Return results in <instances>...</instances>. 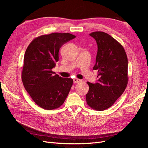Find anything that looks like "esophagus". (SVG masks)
Returning <instances> with one entry per match:
<instances>
[{
  "instance_id": "obj_1",
  "label": "esophagus",
  "mask_w": 148,
  "mask_h": 148,
  "mask_svg": "<svg viewBox=\"0 0 148 148\" xmlns=\"http://www.w3.org/2000/svg\"><path fill=\"white\" fill-rule=\"evenodd\" d=\"M82 80L79 79H78V78H74L73 79V83H79V82H81Z\"/></svg>"
}]
</instances>
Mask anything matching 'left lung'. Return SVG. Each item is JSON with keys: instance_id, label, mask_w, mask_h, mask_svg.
<instances>
[{"instance_id": "1", "label": "left lung", "mask_w": 148, "mask_h": 148, "mask_svg": "<svg viewBox=\"0 0 148 148\" xmlns=\"http://www.w3.org/2000/svg\"><path fill=\"white\" fill-rule=\"evenodd\" d=\"M96 40L97 52L93 70H97L96 83L87 82L88 105L97 110L112 106L122 95L128 83V59L123 46L111 36L101 31L89 34Z\"/></svg>"}]
</instances>
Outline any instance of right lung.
Segmentation results:
<instances>
[{
  "instance_id": "right-lung-1",
  "label": "right lung",
  "mask_w": 148,
  "mask_h": 148,
  "mask_svg": "<svg viewBox=\"0 0 148 148\" xmlns=\"http://www.w3.org/2000/svg\"><path fill=\"white\" fill-rule=\"evenodd\" d=\"M76 38L70 33L42 35L31 42L24 56L22 82L36 104L46 110L64 104L73 79L55 75L52 69L59 61V51L66 42Z\"/></svg>"
}]
</instances>
